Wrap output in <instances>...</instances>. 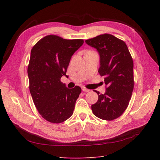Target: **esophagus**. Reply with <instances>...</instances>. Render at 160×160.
Segmentation results:
<instances>
[{
  "label": "esophagus",
  "instance_id": "1",
  "mask_svg": "<svg viewBox=\"0 0 160 160\" xmlns=\"http://www.w3.org/2000/svg\"><path fill=\"white\" fill-rule=\"evenodd\" d=\"M82 90L83 91H84V92H89V91H90L89 89H87L86 87H82Z\"/></svg>",
  "mask_w": 160,
  "mask_h": 160
}]
</instances>
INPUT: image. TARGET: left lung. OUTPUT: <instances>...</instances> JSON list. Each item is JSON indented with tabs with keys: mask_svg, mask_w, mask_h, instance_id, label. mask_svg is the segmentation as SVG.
I'll list each match as a JSON object with an SVG mask.
<instances>
[{
	"mask_svg": "<svg viewBox=\"0 0 160 160\" xmlns=\"http://www.w3.org/2000/svg\"><path fill=\"white\" fill-rule=\"evenodd\" d=\"M100 54L98 70L104 78L106 92L98 95L91 105L93 113L102 120L111 121L122 115L128 105L134 87L133 62L127 45L116 37L104 33L85 40Z\"/></svg>",
	"mask_w": 160,
	"mask_h": 160,
	"instance_id": "1",
	"label": "left lung"
}]
</instances>
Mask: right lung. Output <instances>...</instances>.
Wrapping results in <instances>:
<instances>
[{"instance_id":"obj_1","label":"right lung","mask_w":160,"mask_h":160,"mask_svg":"<svg viewBox=\"0 0 160 160\" xmlns=\"http://www.w3.org/2000/svg\"><path fill=\"white\" fill-rule=\"evenodd\" d=\"M83 43L82 39L48 35L32 49L28 68L29 91L40 115L52 123L63 122L73 113L82 90L78 86L68 89L60 78L66 76L71 56Z\"/></svg>"}]
</instances>
